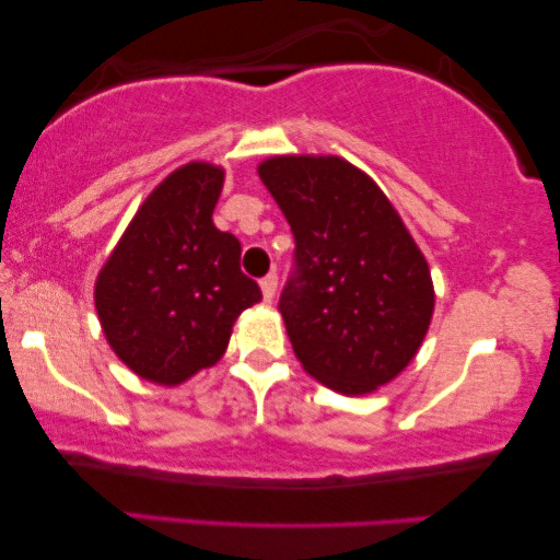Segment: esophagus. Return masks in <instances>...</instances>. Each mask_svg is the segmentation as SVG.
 Returning <instances> with one entry per match:
<instances>
[{"mask_svg": "<svg viewBox=\"0 0 560 560\" xmlns=\"http://www.w3.org/2000/svg\"><path fill=\"white\" fill-rule=\"evenodd\" d=\"M259 288H262L265 301H272V298H275V290H278V272L265 275V278L259 280Z\"/></svg>", "mask_w": 560, "mask_h": 560, "instance_id": "1", "label": "esophagus"}]
</instances>
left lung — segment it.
Wrapping results in <instances>:
<instances>
[{
  "mask_svg": "<svg viewBox=\"0 0 560 560\" xmlns=\"http://www.w3.org/2000/svg\"><path fill=\"white\" fill-rule=\"evenodd\" d=\"M295 240L278 308L305 372L364 395L416 357L433 316L425 257L393 203L341 158L285 155L259 165Z\"/></svg>",
  "mask_w": 560,
  "mask_h": 560,
  "instance_id": "8db88e82",
  "label": "left lung"
}]
</instances>
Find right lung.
I'll use <instances>...</instances> for the list:
<instances>
[{
    "label": "right lung",
    "mask_w": 560,
    "mask_h": 560,
    "mask_svg": "<svg viewBox=\"0 0 560 560\" xmlns=\"http://www.w3.org/2000/svg\"><path fill=\"white\" fill-rule=\"evenodd\" d=\"M224 171L188 163L135 213L96 280L109 347L142 380L180 385L224 354L234 320L262 290L240 270L242 244L211 213Z\"/></svg>",
    "instance_id": "obj_1"
}]
</instances>
